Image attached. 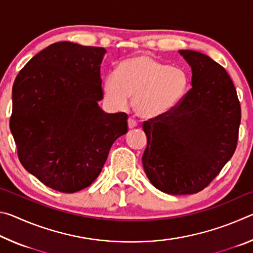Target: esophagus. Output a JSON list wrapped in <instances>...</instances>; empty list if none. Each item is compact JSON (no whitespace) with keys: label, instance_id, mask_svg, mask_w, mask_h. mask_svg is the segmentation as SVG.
Returning <instances> with one entry per match:
<instances>
[{"label":"esophagus","instance_id":"esophagus-1","mask_svg":"<svg viewBox=\"0 0 253 253\" xmlns=\"http://www.w3.org/2000/svg\"><path fill=\"white\" fill-rule=\"evenodd\" d=\"M137 125H138V124H137V122L135 121L134 118H129L128 119V128H135V127H137Z\"/></svg>","mask_w":253,"mask_h":253}]
</instances>
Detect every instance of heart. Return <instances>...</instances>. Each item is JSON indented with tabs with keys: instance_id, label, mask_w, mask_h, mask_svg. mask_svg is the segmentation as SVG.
Wrapping results in <instances>:
<instances>
[{
	"instance_id": "heart-1",
	"label": "heart",
	"mask_w": 253,
	"mask_h": 253,
	"mask_svg": "<svg viewBox=\"0 0 253 253\" xmlns=\"http://www.w3.org/2000/svg\"><path fill=\"white\" fill-rule=\"evenodd\" d=\"M188 75L146 54H137L119 63L116 74L102 83L106 101L115 109H125L129 97L138 116L156 118L169 113L186 95Z\"/></svg>"
}]
</instances>
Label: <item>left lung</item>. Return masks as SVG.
<instances>
[{
  "instance_id": "8db88e82",
  "label": "left lung",
  "mask_w": 253,
  "mask_h": 253,
  "mask_svg": "<svg viewBox=\"0 0 253 253\" xmlns=\"http://www.w3.org/2000/svg\"><path fill=\"white\" fill-rule=\"evenodd\" d=\"M192 88L169 113L144 122L143 166L168 194H194L211 183L237 148L241 107L223 67L198 51L179 50Z\"/></svg>"
}]
</instances>
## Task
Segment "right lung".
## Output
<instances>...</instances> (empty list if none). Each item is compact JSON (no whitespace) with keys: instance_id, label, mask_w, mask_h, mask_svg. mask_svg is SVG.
<instances>
[{"instance_id":"right-lung-1","label":"right lung","mask_w":253,"mask_h":253,"mask_svg":"<svg viewBox=\"0 0 253 253\" xmlns=\"http://www.w3.org/2000/svg\"><path fill=\"white\" fill-rule=\"evenodd\" d=\"M106 50L57 42L34 55L12 89L10 129L23 168L63 193L88 187L125 135L127 114H107L100 65Z\"/></svg>"}]
</instances>
